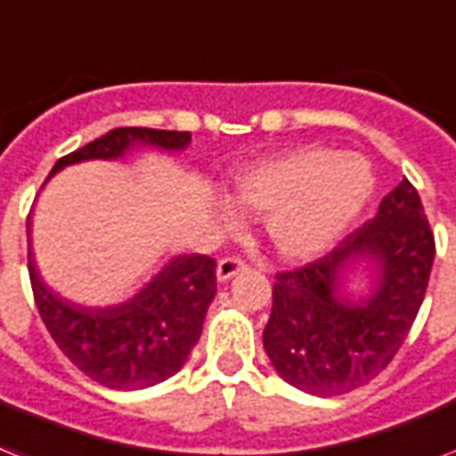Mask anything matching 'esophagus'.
<instances>
[{
  "label": "esophagus",
  "instance_id": "obj_1",
  "mask_svg": "<svg viewBox=\"0 0 456 456\" xmlns=\"http://www.w3.org/2000/svg\"><path fill=\"white\" fill-rule=\"evenodd\" d=\"M243 269H248V265L240 257H222L217 262V279L227 281L232 276H236L239 272H243Z\"/></svg>",
  "mask_w": 456,
  "mask_h": 456
}]
</instances>
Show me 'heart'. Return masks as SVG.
Segmentation results:
<instances>
[{
    "label": "heart",
    "mask_w": 456,
    "mask_h": 456,
    "mask_svg": "<svg viewBox=\"0 0 456 456\" xmlns=\"http://www.w3.org/2000/svg\"><path fill=\"white\" fill-rule=\"evenodd\" d=\"M372 184L370 164L358 154L297 147L240 173L234 199L243 208L269 210L265 224L276 250L305 260L323 253L356 220ZM222 220H234L229 206H222Z\"/></svg>",
    "instance_id": "b5f03b06"
}]
</instances>
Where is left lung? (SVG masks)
<instances>
[{"instance_id": "left-lung-1", "label": "left lung", "mask_w": 456, "mask_h": 456, "mask_svg": "<svg viewBox=\"0 0 456 456\" xmlns=\"http://www.w3.org/2000/svg\"><path fill=\"white\" fill-rule=\"evenodd\" d=\"M436 240L408 177L388 191L377 216L330 253L276 273L265 349L283 379L314 395H339L375 379L405 342L427 295ZM376 266L368 300L341 295L351 265Z\"/></svg>"}]
</instances>
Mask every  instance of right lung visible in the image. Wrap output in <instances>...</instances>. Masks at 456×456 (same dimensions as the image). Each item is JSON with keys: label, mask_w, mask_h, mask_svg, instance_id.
I'll list each match as a JSON object with an SVG mask.
<instances>
[{"label": "right lung", "mask_w": 456, "mask_h": 456, "mask_svg": "<svg viewBox=\"0 0 456 456\" xmlns=\"http://www.w3.org/2000/svg\"><path fill=\"white\" fill-rule=\"evenodd\" d=\"M191 135L159 128H114L55 161L51 175L88 159H117L135 142L184 150ZM48 175V177H51ZM29 227V220H28ZM35 305L58 349L102 387L135 391L164 382L183 368L199 342L203 318L216 297V260L180 255L126 305L86 309L48 290L28 253Z\"/></svg>", "instance_id": "obj_1"}]
</instances>
